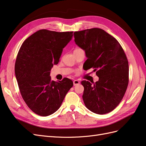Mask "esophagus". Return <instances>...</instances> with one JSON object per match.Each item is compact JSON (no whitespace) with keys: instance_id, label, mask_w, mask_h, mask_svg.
I'll use <instances>...</instances> for the list:
<instances>
[{"instance_id":"1","label":"esophagus","mask_w":146,"mask_h":146,"mask_svg":"<svg viewBox=\"0 0 146 146\" xmlns=\"http://www.w3.org/2000/svg\"><path fill=\"white\" fill-rule=\"evenodd\" d=\"M80 83V81H78L77 80H75L73 81V84H74V86H76L77 85H78V84Z\"/></svg>"}]
</instances>
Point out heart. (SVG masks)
<instances>
[{"label":"heart","mask_w":146,"mask_h":146,"mask_svg":"<svg viewBox=\"0 0 146 146\" xmlns=\"http://www.w3.org/2000/svg\"><path fill=\"white\" fill-rule=\"evenodd\" d=\"M77 49H78V48H76V50H77Z\"/></svg>","instance_id":"heart-1"}]
</instances>
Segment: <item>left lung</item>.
I'll use <instances>...</instances> for the list:
<instances>
[{
    "label": "left lung",
    "mask_w": 146,
    "mask_h": 146,
    "mask_svg": "<svg viewBox=\"0 0 146 146\" xmlns=\"http://www.w3.org/2000/svg\"><path fill=\"white\" fill-rule=\"evenodd\" d=\"M74 41L85 50V69L95 68L99 80L81 82L86 107L99 114L108 113L121 102L129 83V63L120 44L105 30L93 28L75 32Z\"/></svg>",
    "instance_id": "obj_1"
}]
</instances>
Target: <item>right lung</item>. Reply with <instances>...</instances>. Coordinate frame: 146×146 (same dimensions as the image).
<instances>
[{
    "label": "right lung",
    "mask_w": 146,
    "mask_h": 146,
    "mask_svg": "<svg viewBox=\"0 0 146 146\" xmlns=\"http://www.w3.org/2000/svg\"><path fill=\"white\" fill-rule=\"evenodd\" d=\"M73 32H56L39 30L22 44L15 71L22 97L29 108L39 116H47L59 109L69 90L71 80H51L50 70L57 64Z\"/></svg>",
    "instance_id": "add662e5"
}]
</instances>
